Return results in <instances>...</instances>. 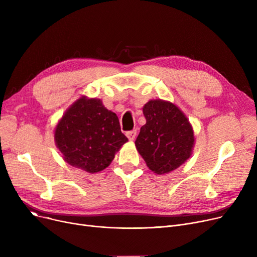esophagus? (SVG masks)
<instances>
[{
	"label": "esophagus",
	"mask_w": 257,
	"mask_h": 257,
	"mask_svg": "<svg viewBox=\"0 0 257 257\" xmlns=\"http://www.w3.org/2000/svg\"><path fill=\"white\" fill-rule=\"evenodd\" d=\"M127 138L129 139V141H134L137 138V130H132V131H128L126 133Z\"/></svg>",
	"instance_id": "obj_1"
}]
</instances>
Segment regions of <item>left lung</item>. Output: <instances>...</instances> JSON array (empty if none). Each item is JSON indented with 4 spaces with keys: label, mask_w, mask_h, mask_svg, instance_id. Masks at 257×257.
I'll return each instance as SVG.
<instances>
[{
    "label": "left lung",
    "mask_w": 257,
    "mask_h": 257,
    "mask_svg": "<svg viewBox=\"0 0 257 257\" xmlns=\"http://www.w3.org/2000/svg\"><path fill=\"white\" fill-rule=\"evenodd\" d=\"M143 112L147 121L136 141L139 153L156 174L176 170L193 152L195 138L191 123L176 105L160 99L145 104Z\"/></svg>",
    "instance_id": "left-lung-1"
}]
</instances>
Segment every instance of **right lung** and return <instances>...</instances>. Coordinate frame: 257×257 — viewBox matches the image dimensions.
I'll list each match as a JSON object with an SVG mask.
<instances>
[{
	"instance_id": "right-lung-1",
	"label": "right lung",
	"mask_w": 257,
	"mask_h": 257,
	"mask_svg": "<svg viewBox=\"0 0 257 257\" xmlns=\"http://www.w3.org/2000/svg\"><path fill=\"white\" fill-rule=\"evenodd\" d=\"M54 139L67 164L91 174L109 166L120 147L128 142L116 114L105 108L100 99L85 96L64 112Z\"/></svg>"
}]
</instances>
